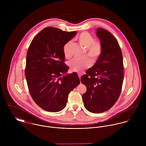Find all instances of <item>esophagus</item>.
<instances>
[{"instance_id": "esophagus-1", "label": "esophagus", "mask_w": 146, "mask_h": 146, "mask_svg": "<svg viewBox=\"0 0 146 146\" xmlns=\"http://www.w3.org/2000/svg\"><path fill=\"white\" fill-rule=\"evenodd\" d=\"M78 76H79V78L80 79L81 77H82V74H80V73H79V74H78Z\"/></svg>"}]
</instances>
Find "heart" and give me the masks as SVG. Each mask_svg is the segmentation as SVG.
Instances as JSON below:
<instances>
[{
  "instance_id": "obj_1",
  "label": "heart",
  "mask_w": 146,
  "mask_h": 146,
  "mask_svg": "<svg viewBox=\"0 0 146 146\" xmlns=\"http://www.w3.org/2000/svg\"><path fill=\"white\" fill-rule=\"evenodd\" d=\"M77 40L84 48L86 54L90 57L93 61H96L100 57L102 48L101 42L94 41V37L88 32H83L77 37ZM71 42H67L63 47V53L66 58L71 57ZM69 67L74 72H80L84 69L89 67L91 65L90 59L88 57L82 58H74L69 62Z\"/></svg>"
}]
</instances>
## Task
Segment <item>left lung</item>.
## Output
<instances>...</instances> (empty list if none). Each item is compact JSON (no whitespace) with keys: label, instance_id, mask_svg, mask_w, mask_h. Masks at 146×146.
Segmentation results:
<instances>
[{"label":"left lung","instance_id":"left-lung-1","mask_svg":"<svg viewBox=\"0 0 146 146\" xmlns=\"http://www.w3.org/2000/svg\"><path fill=\"white\" fill-rule=\"evenodd\" d=\"M96 35L102 53L94 66L81 78L86 87L82 98L85 108L100 113L111 108L117 101L124 80L123 55L119 42L108 31L98 28Z\"/></svg>","mask_w":146,"mask_h":146}]
</instances>
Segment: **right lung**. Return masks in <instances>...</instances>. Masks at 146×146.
I'll use <instances>...</instances> for the list:
<instances>
[{"mask_svg": "<svg viewBox=\"0 0 146 146\" xmlns=\"http://www.w3.org/2000/svg\"><path fill=\"white\" fill-rule=\"evenodd\" d=\"M76 33L47 27L28 49L25 68L28 88L34 102L46 111L62 110L69 93L80 82L76 72L67 74L69 67L64 63L63 53L64 45Z\"/></svg>", "mask_w": 146, "mask_h": 146, "instance_id": "1", "label": "right lung"}]
</instances>
